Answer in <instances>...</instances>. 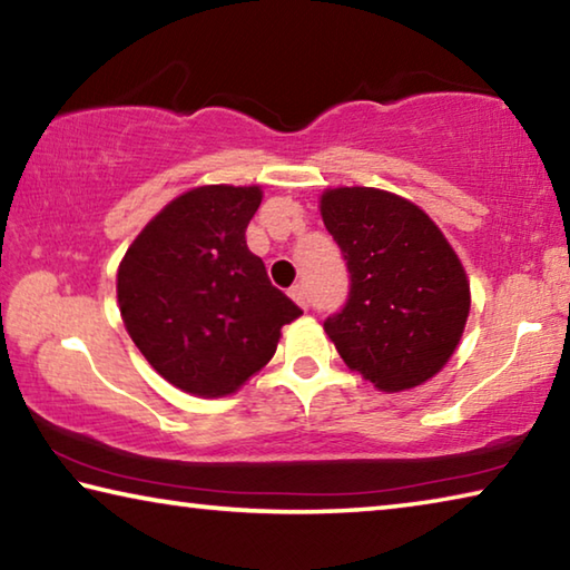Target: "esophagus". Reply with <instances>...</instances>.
<instances>
[{"label": "esophagus", "mask_w": 570, "mask_h": 570, "mask_svg": "<svg viewBox=\"0 0 570 570\" xmlns=\"http://www.w3.org/2000/svg\"><path fill=\"white\" fill-rule=\"evenodd\" d=\"M288 296L294 298V302L302 306V308H306L308 306V298H306V286L304 284H294L292 288H288Z\"/></svg>", "instance_id": "34e87169"}]
</instances>
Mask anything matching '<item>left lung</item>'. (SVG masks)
I'll use <instances>...</instances> for the list:
<instances>
[{
    "label": "left lung",
    "instance_id": "8db88e82",
    "mask_svg": "<svg viewBox=\"0 0 570 570\" xmlns=\"http://www.w3.org/2000/svg\"><path fill=\"white\" fill-rule=\"evenodd\" d=\"M322 218L350 272L324 330L346 366L382 392L412 390L448 364L470 314L460 258L432 218L377 188H334Z\"/></svg>",
    "mask_w": 570,
    "mask_h": 570
}]
</instances>
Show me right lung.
I'll list each match as a JSON object with an SVG mask.
<instances>
[{
  "instance_id": "right-lung-1",
  "label": "right lung",
  "mask_w": 570,
  "mask_h": 570,
  "mask_svg": "<svg viewBox=\"0 0 570 570\" xmlns=\"http://www.w3.org/2000/svg\"><path fill=\"white\" fill-rule=\"evenodd\" d=\"M258 206V186L193 188L140 230L120 262L125 330L183 392H236L272 360L282 326L302 314L246 246Z\"/></svg>"
}]
</instances>
